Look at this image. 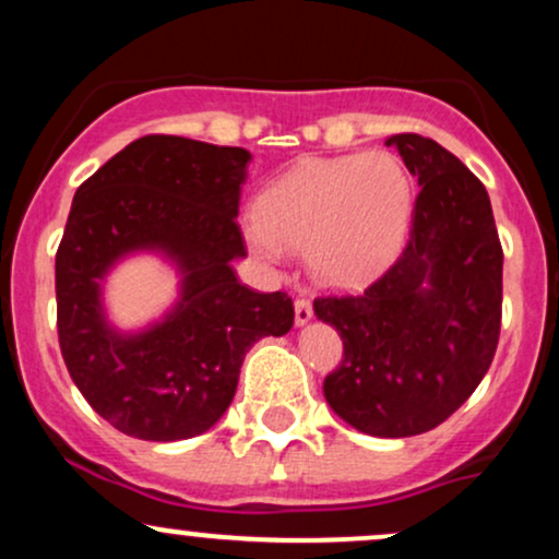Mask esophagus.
Returning <instances> with one entry per match:
<instances>
[{"instance_id": "34e87169", "label": "esophagus", "mask_w": 559, "mask_h": 559, "mask_svg": "<svg viewBox=\"0 0 559 559\" xmlns=\"http://www.w3.org/2000/svg\"><path fill=\"white\" fill-rule=\"evenodd\" d=\"M294 320H297V325L310 323V320H312L310 299H297V301H294Z\"/></svg>"}]
</instances>
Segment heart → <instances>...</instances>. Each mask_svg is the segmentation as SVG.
<instances>
[{
    "label": "heart",
    "instance_id": "b5f03b06",
    "mask_svg": "<svg viewBox=\"0 0 559 559\" xmlns=\"http://www.w3.org/2000/svg\"><path fill=\"white\" fill-rule=\"evenodd\" d=\"M413 210V181L389 152L307 159L262 191L243 239L278 265L307 249V265L331 286H357L400 252Z\"/></svg>",
    "mask_w": 559,
    "mask_h": 559
}]
</instances>
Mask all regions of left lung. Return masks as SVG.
Instances as JSON below:
<instances>
[{
    "label": "left lung",
    "mask_w": 559,
    "mask_h": 559,
    "mask_svg": "<svg viewBox=\"0 0 559 559\" xmlns=\"http://www.w3.org/2000/svg\"><path fill=\"white\" fill-rule=\"evenodd\" d=\"M418 178L402 254L360 294L316 299L344 342L325 378L333 413L404 439L444 423L486 376L502 323V243L484 183L418 133L386 139Z\"/></svg>",
    "instance_id": "left-lung-1"
}]
</instances>
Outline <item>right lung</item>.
I'll return each mask as SVG.
<instances>
[{
    "label": "right lung",
    "mask_w": 559,
    "mask_h": 559,
    "mask_svg": "<svg viewBox=\"0 0 559 559\" xmlns=\"http://www.w3.org/2000/svg\"><path fill=\"white\" fill-rule=\"evenodd\" d=\"M252 155L183 136H144L79 186L55 260L57 333L68 373L126 436L181 441L215 426L234 402L254 342L284 336L294 305L236 278L247 258L239 215ZM133 253L179 273V297L144 330H118L106 275Z\"/></svg>",
    "instance_id": "add662e5"
}]
</instances>
